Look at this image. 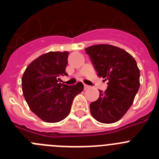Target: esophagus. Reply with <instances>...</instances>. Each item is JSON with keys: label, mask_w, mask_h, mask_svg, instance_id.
Returning <instances> with one entry per match:
<instances>
[{"label": "esophagus", "mask_w": 159, "mask_h": 159, "mask_svg": "<svg viewBox=\"0 0 159 159\" xmlns=\"http://www.w3.org/2000/svg\"><path fill=\"white\" fill-rule=\"evenodd\" d=\"M84 89H88V88H89V86H88V85H87V84H84Z\"/></svg>", "instance_id": "34e87169"}]
</instances>
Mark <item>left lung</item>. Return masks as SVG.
Wrapping results in <instances>:
<instances>
[{"label":"left lung","instance_id":"left-lung-1","mask_svg":"<svg viewBox=\"0 0 159 159\" xmlns=\"http://www.w3.org/2000/svg\"><path fill=\"white\" fill-rule=\"evenodd\" d=\"M99 77L107 80L104 92L90 104L92 116L102 123L119 121L134 102L139 89L140 71L135 60L123 49L110 44L85 48Z\"/></svg>","mask_w":159,"mask_h":159}]
</instances>
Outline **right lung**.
Instances as JSON below:
<instances>
[{
  "label": "right lung",
  "mask_w": 159,
  "mask_h": 159,
  "mask_svg": "<svg viewBox=\"0 0 159 159\" xmlns=\"http://www.w3.org/2000/svg\"><path fill=\"white\" fill-rule=\"evenodd\" d=\"M68 52H49L34 60L22 76V91L30 110L46 123H57L71 111L73 99L84 90L81 82L67 86L60 77L67 75Z\"/></svg>",
  "instance_id": "add662e5"
}]
</instances>
